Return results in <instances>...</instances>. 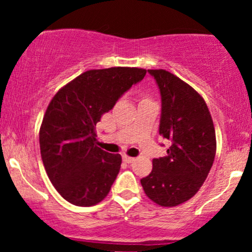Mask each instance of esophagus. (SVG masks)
Segmentation results:
<instances>
[{"label": "esophagus", "mask_w": 252, "mask_h": 252, "mask_svg": "<svg viewBox=\"0 0 252 252\" xmlns=\"http://www.w3.org/2000/svg\"><path fill=\"white\" fill-rule=\"evenodd\" d=\"M123 161L126 163H132L135 161V158H130V156L123 155Z\"/></svg>", "instance_id": "obj_1"}]
</instances>
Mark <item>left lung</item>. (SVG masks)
I'll list each match as a JSON object with an SVG mask.
<instances>
[{"label":"left lung","mask_w":252,"mask_h":252,"mask_svg":"<svg viewBox=\"0 0 252 252\" xmlns=\"http://www.w3.org/2000/svg\"><path fill=\"white\" fill-rule=\"evenodd\" d=\"M148 72L161 94L158 132L170 147L166 156L153 160L152 172L141 185L155 204L178 206L195 195L209 175L216 156V130L204 98L192 86L166 70Z\"/></svg>","instance_id":"left-lung-1"}]
</instances>
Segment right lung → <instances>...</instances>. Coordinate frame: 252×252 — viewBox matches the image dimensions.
<instances>
[{
  "mask_svg": "<svg viewBox=\"0 0 252 252\" xmlns=\"http://www.w3.org/2000/svg\"><path fill=\"white\" fill-rule=\"evenodd\" d=\"M146 73L137 67L90 70L52 98L40 126V152L52 185L65 200L89 207L108 195L122 158L98 147L96 124Z\"/></svg>",
  "mask_w": 252,
  "mask_h": 252,
  "instance_id": "add662e5",
  "label": "right lung"
}]
</instances>
